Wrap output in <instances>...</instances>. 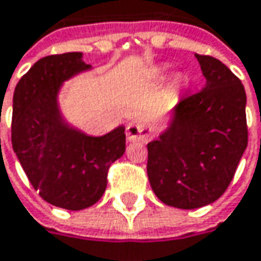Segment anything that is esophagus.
Returning <instances> with one entry per match:
<instances>
[{
    "mask_svg": "<svg viewBox=\"0 0 261 261\" xmlns=\"http://www.w3.org/2000/svg\"><path fill=\"white\" fill-rule=\"evenodd\" d=\"M151 127L145 122H140V121H133L127 125V139L130 142H143V140H148L149 136H151Z\"/></svg>",
    "mask_w": 261,
    "mask_h": 261,
    "instance_id": "34e87169",
    "label": "esophagus"
}]
</instances>
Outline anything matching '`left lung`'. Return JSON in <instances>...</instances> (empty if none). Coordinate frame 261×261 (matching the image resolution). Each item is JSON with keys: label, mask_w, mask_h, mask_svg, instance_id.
Wrapping results in <instances>:
<instances>
[{"label": "left lung", "mask_w": 261, "mask_h": 261, "mask_svg": "<svg viewBox=\"0 0 261 261\" xmlns=\"http://www.w3.org/2000/svg\"><path fill=\"white\" fill-rule=\"evenodd\" d=\"M204 85L169 115L166 128L148 143V178L169 206L197 209L218 200L247 149V94L221 61L194 55Z\"/></svg>", "instance_id": "left-lung-1"}]
</instances>
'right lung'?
Listing matches in <instances>:
<instances>
[{"mask_svg":"<svg viewBox=\"0 0 261 261\" xmlns=\"http://www.w3.org/2000/svg\"><path fill=\"white\" fill-rule=\"evenodd\" d=\"M92 70L82 52L37 61L13 95V151L38 194L54 206L82 211L101 199L109 166L125 152V127L89 136L67 121L64 83Z\"/></svg>","mask_w":261,"mask_h":261,"instance_id":"1","label":"right lung"}]
</instances>
